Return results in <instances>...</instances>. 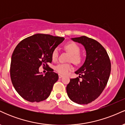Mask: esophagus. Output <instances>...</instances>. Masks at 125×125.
<instances>
[{
	"label": "esophagus",
	"instance_id": "1",
	"mask_svg": "<svg viewBox=\"0 0 125 125\" xmlns=\"http://www.w3.org/2000/svg\"><path fill=\"white\" fill-rule=\"evenodd\" d=\"M62 77H63V75H62V74H59V78H62Z\"/></svg>",
	"mask_w": 125,
	"mask_h": 125
}]
</instances>
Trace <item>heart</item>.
Instances as JSON below:
<instances>
[{
    "mask_svg": "<svg viewBox=\"0 0 125 125\" xmlns=\"http://www.w3.org/2000/svg\"><path fill=\"white\" fill-rule=\"evenodd\" d=\"M64 48L71 54V61L78 64L82 61V57L79 54L81 49L76 43L74 42H69L64 46ZM59 57V49L55 48L52 53V59L53 61H56ZM72 69L71 64L68 63H60L56 66L55 70L59 73L62 74H66Z\"/></svg>",
    "mask_w": 125,
    "mask_h": 125,
    "instance_id": "1",
    "label": "heart"
}]
</instances>
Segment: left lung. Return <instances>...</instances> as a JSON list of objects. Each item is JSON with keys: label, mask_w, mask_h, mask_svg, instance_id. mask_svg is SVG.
Here are the masks:
<instances>
[{"label": "left lung", "mask_w": 125, "mask_h": 125, "mask_svg": "<svg viewBox=\"0 0 125 125\" xmlns=\"http://www.w3.org/2000/svg\"><path fill=\"white\" fill-rule=\"evenodd\" d=\"M72 40L83 45L86 57L75 72L79 76L71 79L67 85V94L76 104H88L99 96L106 86L111 71L110 59L105 49L94 39L83 36Z\"/></svg>", "instance_id": "8db88e82"}]
</instances>
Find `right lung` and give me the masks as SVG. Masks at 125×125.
I'll list each match as a JSON object with an SVG mask.
<instances>
[{"label": "right lung", "mask_w": 125, "mask_h": 125, "mask_svg": "<svg viewBox=\"0 0 125 125\" xmlns=\"http://www.w3.org/2000/svg\"><path fill=\"white\" fill-rule=\"evenodd\" d=\"M64 38L46 34H36L24 39L16 46L12 56L10 74L12 84L24 99L39 102L49 96L59 76L49 67L52 53ZM48 67L43 75L38 68Z\"/></svg>", "instance_id": "obj_1"}]
</instances>
